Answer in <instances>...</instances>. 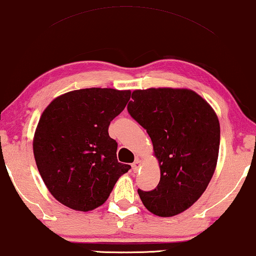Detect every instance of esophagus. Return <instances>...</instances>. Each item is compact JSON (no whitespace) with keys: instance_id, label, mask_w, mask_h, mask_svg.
I'll return each instance as SVG.
<instances>
[{"instance_id":"1","label":"esophagus","mask_w":256,"mask_h":256,"mask_svg":"<svg viewBox=\"0 0 256 256\" xmlns=\"http://www.w3.org/2000/svg\"><path fill=\"white\" fill-rule=\"evenodd\" d=\"M140 166H142V160H139V158H137V160L132 163V170L138 171V169H140Z\"/></svg>"}]
</instances>
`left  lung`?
I'll use <instances>...</instances> for the list:
<instances>
[{
    "mask_svg": "<svg viewBox=\"0 0 256 256\" xmlns=\"http://www.w3.org/2000/svg\"><path fill=\"white\" fill-rule=\"evenodd\" d=\"M128 111L146 130L160 169L156 189L138 195L152 214L170 218L206 192L218 158L220 122L202 96L188 88L132 92Z\"/></svg>",
    "mask_w": 256,
    "mask_h": 256,
    "instance_id": "obj_1",
    "label": "left lung"
}]
</instances>
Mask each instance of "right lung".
<instances>
[{
    "label": "right lung",
    "mask_w": 256,
    "mask_h": 256,
    "mask_svg": "<svg viewBox=\"0 0 256 256\" xmlns=\"http://www.w3.org/2000/svg\"><path fill=\"white\" fill-rule=\"evenodd\" d=\"M131 90H76L58 96L42 112L33 139L34 158L56 200L79 212L104 204L122 174L108 126L125 108Z\"/></svg>",
    "instance_id": "obj_1"
}]
</instances>
